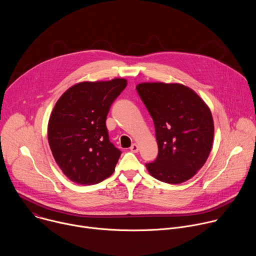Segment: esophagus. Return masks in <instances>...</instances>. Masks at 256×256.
<instances>
[{
    "mask_svg": "<svg viewBox=\"0 0 256 256\" xmlns=\"http://www.w3.org/2000/svg\"><path fill=\"white\" fill-rule=\"evenodd\" d=\"M130 150L132 153H136V152L138 151V146L136 144H132L130 146Z\"/></svg>",
    "mask_w": 256,
    "mask_h": 256,
    "instance_id": "34e87169",
    "label": "esophagus"
}]
</instances>
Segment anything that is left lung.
Wrapping results in <instances>:
<instances>
[{
    "label": "left lung",
    "instance_id": "8db88e82",
    "mask_svg": "<svg viewBox=\"0 0 256 256\" xmlns=\"http://www.w3.org/2000/svg\"><path fill=\"white\" fill-rule=\"evenodd\" d=\"M153 118L158 156L147 163L156 179L178 184L206 163L214 140L210 110L190 88L181 84L142 83L136 87Z\"/></svg>",
    "mask_w": 256,
    "mask_h": 256
}]
</instances>
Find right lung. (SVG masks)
Wrapping results in <instances>:
<instances>
[{
	"instance_id": "right-lung-1",
	"label": "right lung",
	"mask_w": 256,
	"mask_h": 256,
	"mask_svg": "<svg viewBox=\"0 0 256 256\" xmlns=\"http://www.w3.org/2000/svg\"><path fill=\"white\" fill-rule=\"evenodd\" d=\"M126 80L82 82L58 100L48 122V144L64 174L91 186L110 176L122 151L109 140L106 118Z\"/></svg>"
}]
</instances>
